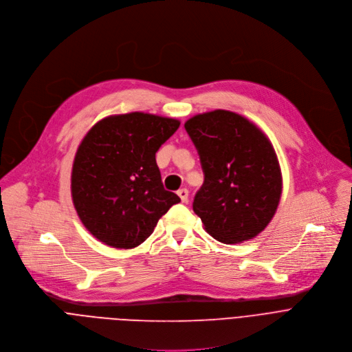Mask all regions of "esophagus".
I'll return each mask as SVG.
<instances>
[{
	"label": "esophagus",
	"mask_w": 352,
	"mask_h": 352,
	"mask_svg": "<svg viewBox=\"0 0 352 352\" xmlns=\"http://www.w3.org/2000/svg\"><path fill=\"white\" fill-rule=\"evenodd\" d=\"M177 195L180 197L182 202H187V198H188V190H187V188H180V190L177 191Z\"/></svg>",
	"instance_id": "1"
}]
</instances>
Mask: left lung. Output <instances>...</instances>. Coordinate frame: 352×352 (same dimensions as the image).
Wrapping results in <instances>:
<instances>
[{
    "mask_svg": "<svg viewBox=\"0 0 352 352\" xmlns=\"http://www.w3.org/2000/svg\"><path fill=\"white\" fill-rule=\"evenodd\" d=\"M184 127L205 176L192 202L204 229L223 244L255 239L274 217L283 190L270 140L250 119L225 109L194 115Z\"/></svg>",
    "mask_w": 352,
    "mask_h": 352,
    "instance_id": "8db88e82",
    "label": "left lung"
}]
</instances>
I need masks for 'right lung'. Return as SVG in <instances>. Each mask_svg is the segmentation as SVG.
Wrapping results in <instances>:
<instances>
[{
  "instance_id": "obj_1",
  "label": "right lung",
  "mask_w": 352,
  "mask_h": 352,
  "mask_svg": "<svg viewBox=\"0 0 352 352\" xmlns=\"http://www.w3.org/2000/svg\"><path fill=\"white\" fill-rule=\"evenodd\" d=\"M180 120L146 112L98 120L78 147L70 192L83 226L101 243H144L180 198L164 188L155 154Z\"/></svg>"
}]
</instances>
